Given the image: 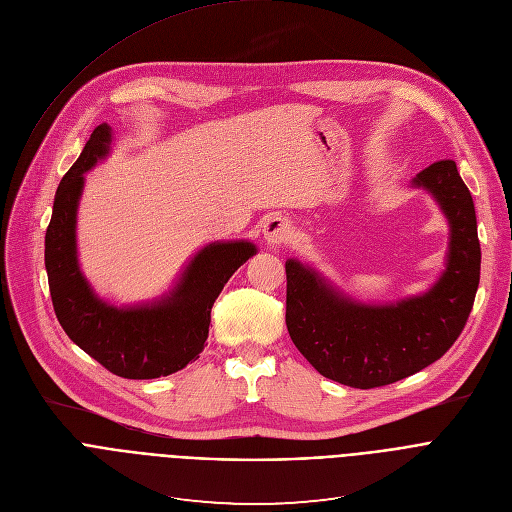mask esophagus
<instances>
[{"label": "esophagus", "instance_id": "1", "mask_svg": "<svg viewBox=\"0 0 512 512\" xmlns=\"http://www.w3.org/2000/svg\"><path fill=\"white\" fill-rule=\"evenodd\" d=\"M292 224L284 216H271L263 224V236L269 247H282L292 238Z\"/></svg>", "mask_w": 512, "mask_h": 512}]
</instances>
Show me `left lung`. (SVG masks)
<instances>
[{
    "mask_svg": "<svg viewBox=\"0 0 512 512\" xmlns=\"http://www.w3.org/2000/svg\"><path fill=\"white\" fill-rule=\"evenodd\" d=\"M414 185L436 197L451 224L447 269L426 294L397 304H360L300 261H286L288 333L331 381L374 389L410 377L445 356L469 319L482 265L471 193L455 160L430 164Z\"/></svg>",
    "mask_w": 512,
    "mask_h": 512,
    "instance_id": "8db88e82",
    "label": "left lung"
}]
</instances>
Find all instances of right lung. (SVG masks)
Returning <instances> with one entry per match:
<instances>
[{"mask_svg":"<svg viewBox=\"0 0 512 512\" xmlns=\"http://www.w3.org/2000/svg\"><path fill=\"white\" fill-rule=\"evenodd\" d=\"M111 127L98 125L61 179L45 234V267L59 325L88 356L123 379H158L199 358L212 306L255 245L212 243L185 269L177 288L150 306L117 309L94 296L76 257V212L84 173L107 156Z\"/></svg>","mask_w":512,"mask_h":512,"instance_id":"obj_1","label":"right lung"}]
</instances>
